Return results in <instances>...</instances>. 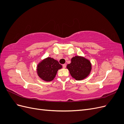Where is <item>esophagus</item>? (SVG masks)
Listing matches in <instances>:
<instances>
[{
  "label": "esophagus",
  "mask_w": 124,
  "mask_h": 124,
  "mask_svg": "<svg viewBox=\"0 0 124 124\" xmlns=\"http://www.w3.org/2000/svg\"><path fill=\"white\" fill-rule=\"evenodd\" d=\"M62 67H63V68H66V64H63L62 65Z\"/></svg>",
  "instance_id": "obj_1"
}]
</instances>
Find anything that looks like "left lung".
<instances>
[{
	"instance_id": "left-lung-1",
	"label": "left lung",
	"mask_w": 124,
	"mask_h": 124,
	"mask_svg": "<svg viewBox=\"0 0 124 124\" xmlns=\"http://www.w3.org/2000/svg\"><path fill=\"white\" fill-rule=\"evenodd\" d=\"M92 63L83 56H76L71 59V63L67 66L71 76L74 79L81 81L88 77L91 72Z\"/></svg>"
}]
</instances>
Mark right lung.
Instances as JSON below:
<instances>
[{
    "instance_id": "add662e5",
    "label": "right lung",
    "mask_w": 124,
    "mask_h": 124,
    "mask_svg": "<svg viewBox=\"0 0 124 124\" xmlns=\"http://www.w3.org/2000/svg\"><path fill=\"white\" fill-rule=\"evenodd\" d=\"M62 67L57 61L48 57L39 62L37 66V73L41 79L50 82L54 79L58 70Z\"/></svg>"
}]
</instances>
